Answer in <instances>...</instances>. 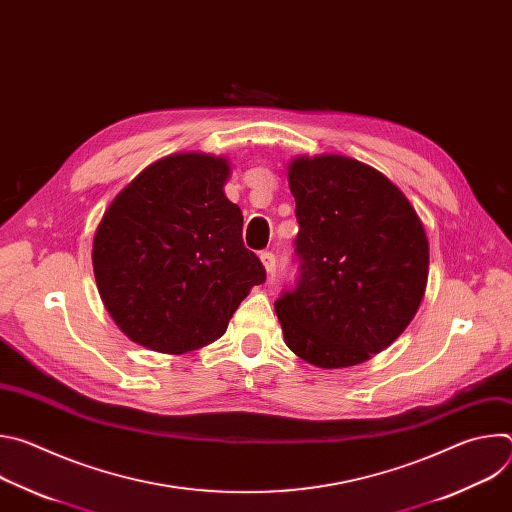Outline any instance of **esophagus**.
<instances>
[{"instance_id":"1","label":"esophagus","mask_w":512,"mask_h":512,"mask_svg":"<svg viewBox=\"0 0 512 512\" xmlns=\"http://www.w3.org/2000/svg\"><path fill=\"white\" fill-rule=\"evenodd\" d=\"M259 259H261L265 271H267L269 275H273V271H275V255H273L271 251H263V253L259 255Z\"/></svg>"}]
</instances>
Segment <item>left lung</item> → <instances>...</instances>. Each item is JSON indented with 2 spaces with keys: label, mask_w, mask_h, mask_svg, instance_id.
Segmentation results:
<instances>
[{
  "label": "left lung",
  "mask_w": 512,
  "mask_h": 512,
  "mask_svg": "<svg viewBox=\"0 0 512 512\" xmlns=\"http://www.w3.org/2000/svg\"><path fill=\"white\" fill-rule=\"evenodd\" d=\"M298 279L275 312L285 344L320 369H344L385 350L413 320L427 283L429 245L405 194L344 156L296 158Z\"/></svg>",
  "instance_id": "left-lung-1"
}]
</instances>
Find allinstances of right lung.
Here are the masks:
<instances>
[{"mask_svg":"<svg viewBox=\"0 0 512 512\" xmlns=\"http://www.w3.org/2000/svg\"><path fill=\"white\" fill-rule=\"evenodd\" d=\"M225 158L176 154L125 186L93 241L101 300L121 332L182 354L221 338L265 267L243 243V214L223 186Z\"/></svg>","mask_w":512,"mask_h":512,"instance_id":"right-lung-1","label":"right lung"}]
</instances>
